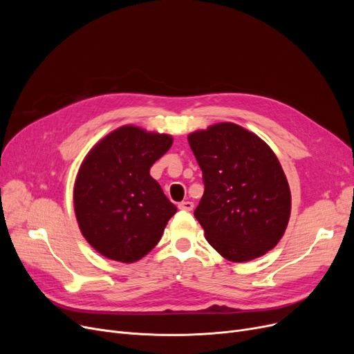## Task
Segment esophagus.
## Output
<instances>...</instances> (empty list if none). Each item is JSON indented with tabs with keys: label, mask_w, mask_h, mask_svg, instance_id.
<instances>
[{
	"label": "esophagus",
	"mask_w": 354,
	"mask_h": 354,
	"mask_svg": "<svg viewBox=\"0 0 354 354\" xmlns=\"http://www.w3.org/2000/svg\"><path fill=\"white\" fill-rule=\"evenodd\" d=\"M178 208L183 209V211H192L194 209V203L191 201H183V202L179 203Z\"/></svg>",
	"instance_id": "1"
}]
</instances>
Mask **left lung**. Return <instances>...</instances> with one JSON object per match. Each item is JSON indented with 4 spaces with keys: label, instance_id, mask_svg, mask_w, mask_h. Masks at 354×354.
Listing matches in <instances>:
<instances>
[{
    "label": "left lung",
    "instance_id": "8db88e82",
    "mask_svg": "<svg viewBox=\"0 0 354 354\" xmlns=\"http://www.w3.org/2000/svg\"><path fill=\"white\" fill-rule=\"evenodd\" d=\"M205 191L194 215L208 243L232 263L272 250L286 232L291 192L271 147L224 122L188 136Z\"/></svg>",
    "mask_w": 354,
    "mask_h": 354
}]
</instances>
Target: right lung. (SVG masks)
Returning <instances> with one entry per match:
<instances>
[{"label":"right lung","instance_id":"add662e5","mask_svg":"<svg viewBox=\"0 0 354 354\" xmlns=\"http://www.w3.org/2000/svg\"><path fill=\"white\" fill-rule=\"evenodd\" d=\"M172 142L127 124L84 158L74 182V212L83 236L103 257L135 263L159 243L176 207L149 171Z\"/></svg>","mask_w":354,"mask_h":354}]
</instances>
